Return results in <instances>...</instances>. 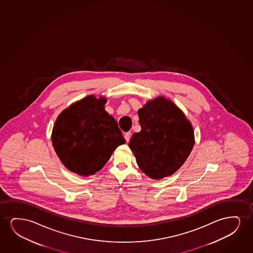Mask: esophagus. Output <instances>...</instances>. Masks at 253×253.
Masks as SVG:
<instances>
[{
	"mask_svg": "<svg viewBox=\"0 0 253 253\" xmlns=\"http://www.w3.org/2000/svg\"><path fill=\"white\" fill-rule=\"evenodd\" d=\"M130 135H131V133L130 132H126L125 134V139L126 140V142H128L129 141V139H130Z\"/></svg>",
	"mask_w": 253,
	"mask_h": 253,
	"instance_id": "1",
	"label": "esophagus"
}]
</instances>
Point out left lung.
<instances>
[{"label": "left lung", "instance_id": "obj_1", "mask_svg": "<svg viewBox=\"0 0 253 253\" xmlns=\"http://www.w3.org/2000/svg\"><path fill=\"white\" fill-rule=\"evenodd\" d=\"M141 131L128 143L140 169L151 179L172 175L183 165L194 144L190 122L165 97L149 101L138 111Z\"/></svg>", "mask_w": 253, "mask_h": 253}]
</instances>
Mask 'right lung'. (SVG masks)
Masks as SVG:
<instances>
[{"label":"right lung","mask_w":253,"mask_h":253,"mask_svg":"<svg viewBox=\"0 0 253 253\" xmlns=\"http://www.w3.org/2000/svg\"><path fill=\"white\" fill-rule=\"evenodd\" d=\"M106 98L88 96L57 118L52 146L63 164L74 173L89 175L103 169L125 138L118 122L104 110Z\"/></svg>","instance_id":"obj_1"}]
</instances>
